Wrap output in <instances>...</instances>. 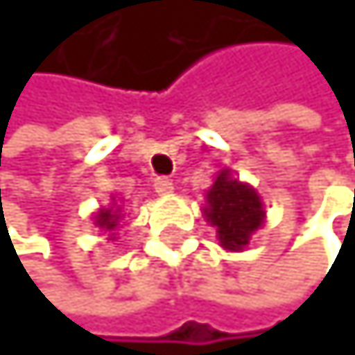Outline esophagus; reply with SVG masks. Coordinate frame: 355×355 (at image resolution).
<instances>
[{
    "mask_svg": "<svg viewBox=\"0 0 355 355\" xmlns=\"http://www.w3.org/2000/svg\"><path fill=\"white\" fill-rule=\"evenodd\" d=\"M153 187H155V193H159V196H168V193H173V182H171L168 178H155Z\"/></svg>",
    "mask_w": 355,
    "mask_h": 355,
    "instance_id": "esophagus-1",
    "label": "esophagus"
}]
</instances>
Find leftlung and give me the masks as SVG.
<instances>
[{"mask_svg": "<svg viewBox=\"0 0 355 355\" xmlns=\"http://www.w3.org/2000/svg\"><path fill=\"white\" fill-rule=\"evenodd\" d=\"M207 220L218 229L224 249L240 251L249 244L251 233L262 224V202L251 187L229 178V171L218 175L207 193Z\"/></svg>", "mask_w": 355, "mask_h": 355, "instance_id": "1", "label": "left lung"}]
</instances>
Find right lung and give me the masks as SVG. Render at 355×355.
<instances>
[{"label":"right lung","mask_w":355,"mask_h":355,"mask_svg":"<svg viewBox=\"0 0 355 355\" xmlns=\"http://www.w3.org/2000/svg\"><path fill=\"white\" fill-rule=\"evenodd\" d=\"M117 211H119V209H117ZM117 211H113V209H102L100 213H97V224H100L102 229L113 231V229H115V224H117V220H119Z\"/></svg>","instance_id":"right-lung-1"}]
</instances>
